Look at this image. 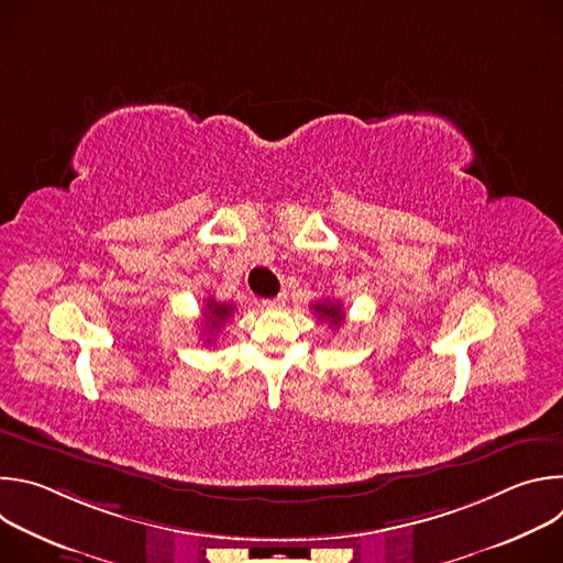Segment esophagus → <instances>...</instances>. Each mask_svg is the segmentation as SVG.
Here are the masks:
<instances>
[{
	"label": "esophagus",
	"mask_w": 563,
	"mask_h": 563,
	"mask_svg": "<svg viewBox=\"0 0 563 563\" xmlns=\"http://www.w3.org/2000/svg\"><path fill=\"white\" fill-rule=\"evenodd\" d=\"M263 305H265L267 309H278V307L285 305V294H278V296H274V298H267V300H263Z\"/></svg>",
	"instance_id": "1"
}]
</instances>
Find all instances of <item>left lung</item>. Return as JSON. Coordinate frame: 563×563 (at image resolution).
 I'll use <instances>...</instances> for the list:
<instances>
[{
    "instance_id": "obj_1",
    "label": "left lung",
    "mask_w": 563,
    "mask_h": 563,
    "mask_svg": "<svg viewBox=\"0 0 563 563\" xmlns=\"http://www.w3.org/2000/svg\"><path fill=\"white\" fill-rule=\"evenodd\" d=\"M311 307L320 320H330L332 328H341V323L345 320V311L339 300H320V302H313Z\"/></svg>"
}]
</instances>
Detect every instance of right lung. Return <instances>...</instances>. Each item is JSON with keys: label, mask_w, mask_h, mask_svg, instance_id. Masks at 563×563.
Instances as JSON below:
<instances>
[{"label": "right lung", "mask_w": 563, "mask_h": 563, "mask_svg": "<svg viewBox=\"0 0 563 563\" xmlns=\"http://www.w3.org/2000/svg\"><path fill=\"white\" fill-rule=\"evenodd\" d=\"M231 311H233V305H229V302H216L213 298L207 300V309H205V318H207L205 328H207V334H209L207 343H211L216 332H220V325L231 316Z\"/></svg>", "instance_id": "right-lung-1"}]
</instances>
